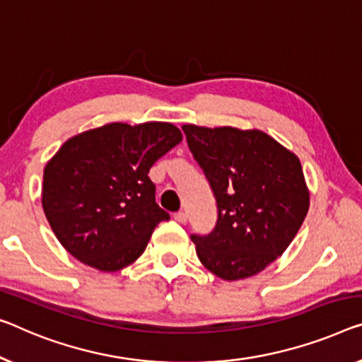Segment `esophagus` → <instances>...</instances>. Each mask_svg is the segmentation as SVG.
Wrapping results in <instances>:
<instances>
[{"label": "esophagus", "instance_id": "34e87169", "mask_svg": "<svg viewBox=\"0 0 362 362\" xmlns=\"http://www.w3.org/2000/svg\"><path fill=\"white\" fill-rule=\"evenodd\" d=\"M174 219L177 221V223H180V224L187 223V213H185V211H179V213H175V214H174Z\"/></svg>", "mask_w": 362, "mask_h": 362}]
</instances>
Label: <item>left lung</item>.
I'll return each mask as SVG.
<instances>
[{
  "label": "left lung",
  "mask_w": 362,
  "mask_h": 362,
  "mask_svg": "<svg viewBox=\"0 0 362 362\" xmlns=\"http://www.w3.org/2000/svg\"><path fill=\"white\" fill-rule=\"evenodd\" d=\"M182 129L218 203L213 233L192 235L199 262L226 281L263 272L288 249L309 211L299 158L260 129Z\"/></svg>",
  "instance_id": "left-lung-1"
}]
</instances>
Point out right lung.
<instances>
[{
    "instance_id": "right-lung-1",
    "label": "right lung",
    "mask_w": 362,
    "mask_h": 362,
    "mask_svg": "<svg viewBox=\"0 0 362 362\" xmlns=\"http://www.w3.org/2000/svg\"><path fill=\"white\" fill-rule=\"evenodd\" d=\"M182 141L172 123H109L69 138L43 169L42 206L60 244L99 272L132 265L169 213L148 177Z\"/></svg>"
}]
</instances>
